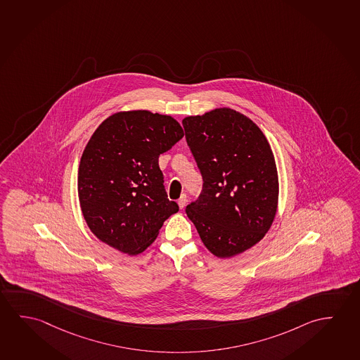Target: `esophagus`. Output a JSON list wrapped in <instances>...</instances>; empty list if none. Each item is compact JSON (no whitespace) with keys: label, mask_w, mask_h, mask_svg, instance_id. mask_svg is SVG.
Here are the masks:
<instances>
[{"label":"esophagus","mask_w":360,"mask_h":360,"mask_svg":"<svg viewBox=\"0 0 360 360\" xmlns=\"http://www.w3.org/2000/svg\"><path fill=\"white\" fill-rule=\"evenodd\" d=\"M186 201H188V199H186V195H181V198L177 200V204H179V207H180V209H184V207H185V205H186Z\"/></svg>","instance_id":"1"}]
</instances>
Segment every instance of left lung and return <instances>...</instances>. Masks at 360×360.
<instances>
[{"mask_svg":"<svg viewBox=\"0 0 360 360\" xmlns=\"http://www.w3.org/2000/svg\"><path fill=\"white\" fill-rule=\"evenodd\" d=\"M183 125L204 180L186 214L212 255L236 257L263 239L276 215L271 146L254 121L230 108L188 116Z\"/></svg>","mask_w":360,"mask_h":360,"instance_id":"8db88e82","label":"left lung"}]
</instances>
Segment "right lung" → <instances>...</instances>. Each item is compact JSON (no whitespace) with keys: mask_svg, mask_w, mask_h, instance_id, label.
Masks as SVG:
<instances>
[{"mask_svg":"<svg viewBox=\"0 0 360 360\" xmlns=\"http://www.w3.org/2000/svg\"><path fill=\"white\" fill-rule=\"evenodd\" d=\"M183 136L174 117L148 110L119 111L98 125L77 174L81 212L97 239L127 255L154 243L179 212L167 199L159 156Z\"/></svg>","mask_w":360,"mask_h":360,"instance_id":"add662e5","label":"right lung"}]
</instances>
